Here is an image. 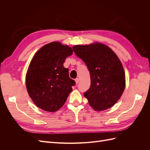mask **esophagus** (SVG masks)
<instances>
[{"label":"esophagus","instance_id":"obj_1","mask_svg":"<svg viewBox=\"0 0 150 150\" xmlns=\"http://www.w3.org/2000/svg\"><path fill=\"white\" fill-rule=\"evenodd\" d=\"M75 82H76V84H78L79 83V78H76L75 79Z\"/></svg>","mask_w":150,"mask_h":150}]
</instances>
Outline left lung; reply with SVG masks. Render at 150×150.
I'll return each instance as SVG.
<instances>
[{
    "instance_id": "8db88e82",
    "label": "left lung",
    "mask_w": 150,
    "mask_h": 150,
    "mask_svg": "<svg viewBox=\"0 0 150 150\" xmlns=\"http://www.w3.org/2000/svg\"><path fill=\"white\" fill-rule=\"evenodd\" d=\"M72 49L90 72L91 86L84 93L89 105L98 111L112 107L125 88V73L119 58L111 48L99 42L76 45Z\"/></svg>"
}]
</instances>
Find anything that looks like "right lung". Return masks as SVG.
Returning <instances> with one entry per match:
<instances>
[{
	"label": "right lung",
	"mask_w": 150,
	"mask_h": 150,
	"mask_svg": "<svg viewBox=\"0 0 150 150\" xmlns=\"http://www.w3.org/2000/svg\"><path fill=\"white\" fill-rule=\"evenodd\" d=\"M72 49L59 42L44 45L35 54L26 74V88L38 108L54 112L64 105L75 81L63 66Z\"/></svg>",
	"instance_id": "obj_1"
}]
</instances>
